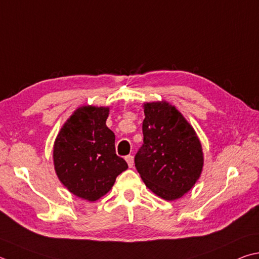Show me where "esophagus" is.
I'll return each instance as SVG.
<instances>
[{"label":"esophagus","instance_id":"1","mask_svg":"<svg viewBox=\"0 0 259 259\" xmlns=\"http://www.w3.org/2000/svg\"><path fill=\"white\" fill-rule=\"evenodd\" d=\"M125 161H126V163H128V165H129V167H133L134 166V156L133 155H128V156H125Z\"/></svg>","mask_w":259,"mask_h":259}]
</instances>
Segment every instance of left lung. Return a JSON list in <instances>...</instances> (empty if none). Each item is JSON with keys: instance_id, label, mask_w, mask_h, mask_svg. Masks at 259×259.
Segmentation results:
<instances>
[{"instance_id": "8db88e82", "label": "left lung", "mask_w": 259, "mask_h": 259, "mask_svg": "<svg viewBox=\"0 0 259 259\" xmlns=\"http://www.w3.org/2000/svg\"><path fill=\"white\" fill-rule=\"evenodd\" d=\"M144 144L135 165L146 187L165 200L187 194L204 165L203 148L196 131L176 106L167 102L144 104Z\"/></svg>"}]
</instances>
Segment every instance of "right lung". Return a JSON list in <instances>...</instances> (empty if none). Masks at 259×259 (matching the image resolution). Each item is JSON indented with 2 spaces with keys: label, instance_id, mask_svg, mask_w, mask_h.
<instances>
[{
  "label": "right lung",
  "instance_id": "1",
  "mask_svg": "<svg viewBox=\"0 0 259 259\" xmlns=\"http://www.w3.org/2000/svg\"><path fill=\"white\" fill-rule=\"evenodd\" d=\"M110 107L84 105L61 128L53 148L59 180L79 198L100 199L128 164L115 154V136L106 126Z\"/></svg>",
  "mask_w": 259,
  "mask_h": 259
}]
</instances>
